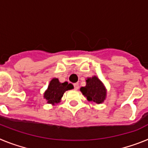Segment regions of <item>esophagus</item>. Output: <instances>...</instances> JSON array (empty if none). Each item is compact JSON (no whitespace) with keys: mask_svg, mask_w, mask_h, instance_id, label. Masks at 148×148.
<instances>
[{"mask_svg":"<svg viewBox=\"0 0 148 148\" xmlns=\"http://www.w3.org/2000/svg\"><path fill=\"white\" fill-rule=\"evenodd\" d=\"M74 88H75V90H78L79 88V85H78V83L74 84Z\"/></svg>","mask_w":148,"mask_h":148,"instance_id":"34e87169","label":"esophagus"}]
</instances>
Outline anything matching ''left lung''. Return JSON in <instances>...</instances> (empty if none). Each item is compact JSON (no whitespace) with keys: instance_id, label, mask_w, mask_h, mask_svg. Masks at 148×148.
<instances>
[{"instance_id":"left-lung-1","label":"left lung","mask_w":148,"mask_h":148,"mask_svg":"<svg viewBox=\"0 0 148 148\" xmlns=\"http://www.w3.org/2000/svg\"><path fill=\"white\" fill-rule=\"evenodd\" d=\"M81 92L87 98V101L101 104L107 96V90L103 83L96 76L87 78L86 86L80 89Z\"/></svg>"}]
</instances>
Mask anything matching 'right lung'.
Wrapping results in <instances>:
<instances>
[{"instance_id":"right-lung-1","label":"right lung","mask_w":148,"mask_h":148,"mask_svg":"<svg viewBox=\"0 0 148 148\" xmlns=\"http://www.w3.org/2000/svg\"><path fill=\"white\" fill-rule=\"evenodd\" d=\"M73 85L68 82L61 83L58 78H53L48 86L47 90L44 94V98L47 101L48 104H55L60 102L63 95L66 90H72Z\"/></svg>"}]
</instances>
